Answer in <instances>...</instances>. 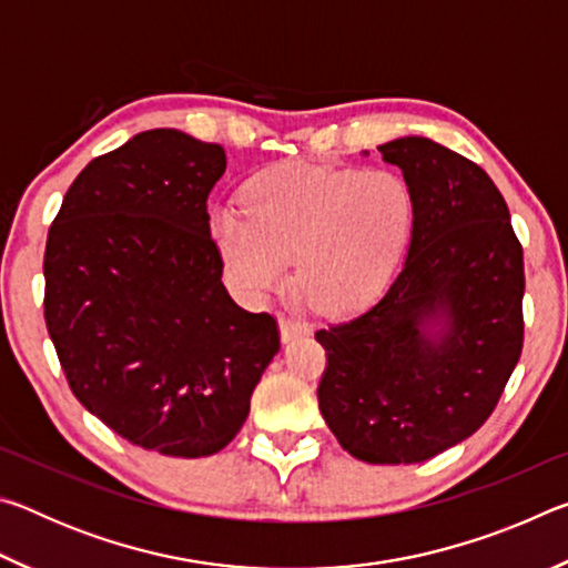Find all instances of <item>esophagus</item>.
Listing matches in <instances>:
<instances>
[{
	"label": "esophagus",
	"mask_w": 568,
	"mask_h": 568,
	"mask_svg": "<svg viewBox=\"0 0 568 568\" xmlns=\"http://www.w3.org/2000/svg\"><path fill=\"white\" fill-rule=\"evenodd\" d=\"M307 333H311V325L297 321V318H291V315H281V338H283V343L303 338V335H307Z\"/></svg>",
	"instance_id": "1"
}]
</instances>
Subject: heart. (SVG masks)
I'll return each mask as SVG.
<instances>
[{"label":"heart","mask_w":568,"mask_h":568,"mask_svg":"<svg viewBox=\"0 0 568 568\" xmlns=\"http://www.w3.org/2000/svg\"><path fill=\"white\" fill-rule=\"evenodd\" d=\"M247 215L223 207L210 235L247 297L295 277L321 311H353L390 281L413 225L406 180L390 170L283 162L245 185Z\"/></svg>","instance_id":"heart-1"}]
</instances>
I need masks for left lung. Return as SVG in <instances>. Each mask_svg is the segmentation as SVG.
<instances>
[{"mask_svg":"<svg viewBox=\"0 0 568 568\" xmlns=\"http://www.w3.org/2000/svg\"><path fill=\"white\" fill-rule=\"evenodd\" d=\"M378 152L413 197L408 255L368 311L315 333L325 423L365 464H420L491 416L524 345V250L476 162L428 138Z\"/></svg>","mask_w":568,"mask_h":568,"instance_id":"8db88e82","label":"left lung"}]
</instances>
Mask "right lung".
I'll list each match as a JSON object with an SVG mask.
<instances>
[{
    "instance_id": "right-lung-1",
    "label": "right lung",
    "mask_w": 568,
    "mask_h": 568,
    "mask_svg": "<svg viewBox=\"0 0 568 568\" xmlns=\"http://www.w3.org/2000/svg\"><path fill=\"white\" fill-rule=\"evenodd\" d=\"M225 150L148 130L67 190L44 250V321L77 400L130 444L200 458L243 428L281 351L227 295L207 195Z\"/></svg>"
}]
</instances>
